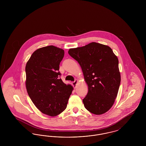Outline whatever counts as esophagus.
Wrapping results in <instances>:
<instances>
[{
  "label": "esophagus",
  "instance_id": "34e87169",
  "mask_svg": "<svg viewBox=\"0 0 146 146\" xmlns=\"http://www.w3.org/2000/svg\"><path fill=\"white\" fill-rule=\"evenodd\" d=\"M78 82V81L77 80H75V81H74V82H73V83H72V85H73V86H74V88H76V85H77Z\"/></svg>",
  "mask_w": 146,
  "mask_h": 146
}]
</instances>
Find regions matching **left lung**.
<instances>
[{
	"label": "left lung",
	"mask_w": 146,
	"mask_h": 146,
	"mask_svg": "<svg viewBox=\"0 0 146 146\" xmlns=\"http://www.w3.org/2000/svg\"><path fill=\"white\" fill-rule=\"evenodd\" d=\"M68 54L79 63L88 86L83 100L85 108L96 115L108 111L117 98L121 80L117 56L110 46L95 42L70 49Z\"/></svg>",
	"instance_id": "obj_1"
}]
</instances>
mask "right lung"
Instances as JSON below:
<instances>
[{"instance_id": "obj_1", "label": "right lung", "mask_w": 146, "mask_h": 146, "mask_svg": "<svg viewBox=\"0 0 146 146\" xmlns=\"http://www.w3.org/2000/svg\"><path fill=\"white\" fill-rule=\"evenodd\" d=\"M64 55L63 49L55 46L42 47L35 51L26 65L28 95L40 111L51 117L65 110L73 90L60 78L59 65Z\"/></svg>"}]
</instances>
